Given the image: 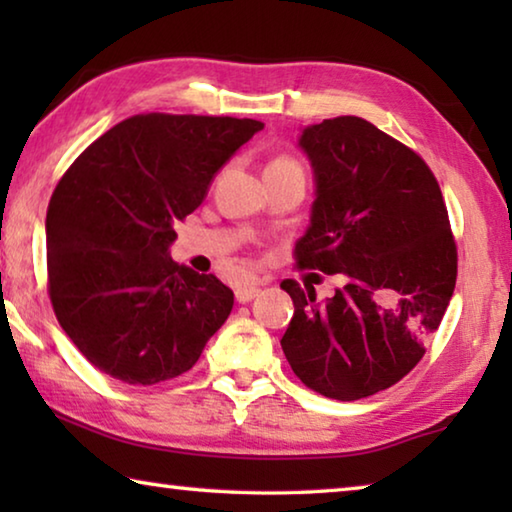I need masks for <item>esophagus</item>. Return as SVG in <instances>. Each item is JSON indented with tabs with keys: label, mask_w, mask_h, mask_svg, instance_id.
<instances>
[{
	"label": "esophagus",
	"mask_w": 512,
	"mask_h": 512,
	"mask_svg": "<svg viewBox=\"0 0 512 512\" xmlns=\"http://www.w3.org/2000/svg\"><path fill=\"white\" fill-rule=\"evenodd\" d=\"M259 293V287H255V284H241V287H237L235 296H237V302H250Z\"/></svg>",
	"instance_id": "34e87169"
}]
</instances>
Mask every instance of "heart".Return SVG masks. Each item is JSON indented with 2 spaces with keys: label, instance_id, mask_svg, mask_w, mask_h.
<instances>
[{
  "label": "heart",
  "instance_id": "b5f03b06",
  "mask_svg": "<svg viewBox=\"0 0 512 512\" xmlns=\"http://www.w3.org/2000/svg\"><path fill=\"white\" fill-rule=\"evenodd\" d=\"M282 164H298L293 158H289V155H277V158L268 164V167H282Z\"/></svg>",
  "mask_w": 512,
  "mask_h": 512
}]
</instances>
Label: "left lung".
I'll use <instances>...</instances> for the list:
<instances>
[{"instance_id": "1", "label": "left lung", "mask_w": 512, "mask_h": 512, "mask_svg": "<svg viewBox=\"0 0 512 512\" xmlns=\"http://www.w3.org/2000/svg\"><path fill=\"white\" fill-rule=\"evenodd\" d=\"M300 146L316 176L296 266L343 273L325 302L296 280L284 357L311 391L341 402L391 388L418 366L452 300L458 253L447 207L418 153L361 117L323 119Z\"/></svg>"}]
</instances>
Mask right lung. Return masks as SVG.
Masks as SVG:
<instances>
[{"label": "right lung", "mask_w": 512, "mask_h": 512, "mask_svg": "<svg viewBox=\"0 0 512 512\" xmlns=\"http://www.w3.org/2000/svg\"><path fill=\"white\" fill-rule=\"evenodd\" d=\"M264 124L128 117L92 142L51 194L47 289L60 327L94 368L133 386L183 375L235 305L214 275L169 257L173 223Z\"/></svg>", "instance_id": "obj_1"}]
</instances>
